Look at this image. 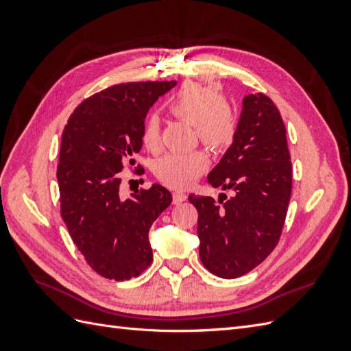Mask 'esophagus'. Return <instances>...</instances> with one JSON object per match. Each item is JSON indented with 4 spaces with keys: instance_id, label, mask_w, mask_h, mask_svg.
I'll use <instances>...</instances> for the list:
<instances>
[{
    "instance_id": "1",
    "label": "esophagus",
    "mask_w": 351,
    "mask_h": 351,
    "mask_svg": "<svg viewBox=\"0 0 351 351\" xmlns=\"http://www.w3.org/2000/svg\"><path fill=\"white\" fill-rule=\"evenodd\" d=\"M186 199H187V195L183 193V192H174V193H173V202H174V205L182 204V202H184Z\"/></svg>"
}]
</instances>
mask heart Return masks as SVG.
Wrapping results in <instances>:
<instances>
[{
  "label": "heart",
  "instance_id": "1",
  "mask_svg": "<svg viewBox=\"0 0 351 351\" xmlns=\"http://www.w3.org/2000/svg\"><path fill=\"white\" fill-rule=\"evenodd\" d=\"M177 119L192 123L202 143L219 149L227 146L236 132L234 114L227 99L212 89L197 83H187L168 104ZM142 143L149 151L161 145L159 120L146 117L142 125ZM208 168V158L202 151L186 154L168 152L155 162V174L169 187H187Z\"/></svg>",
  "mask_w": 351,
  "mask_h": 351
}]
</instances>
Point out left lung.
Here are the masks:
<instances>
[{"mask_svg": "<svg viewBox=\"0 0 351 351\" xmlns=\"http://www.w3.org/2000/svg\"><path fill=\"white\" fill-rule=\"evenodd\" d=\"M212 187L232 190L218 199L189 196L197 209L199 256L219 278H239L277 246L291 196L285 125L263 93L243 98L232 143L208 174Z\"/></svg>", "mask_w": 351, "mask_h": 351, "instance_id": "8db88e82", "label": "left lung"}]
</instances>
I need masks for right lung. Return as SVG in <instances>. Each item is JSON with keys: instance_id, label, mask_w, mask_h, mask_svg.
Listing matches in <instances>:
<instances>
[{"instance_id": "add662e5", "label": "right lung", "mask_w": 351, "mask_h": 351, "mask_svg": "<svg viewBox=\"0 0 351 351\" xmlns=\"http://www.w3.org/2000/svg\"><path fill=\"white\" fill-rule=\"evenodd\" d=\"M177 82L115 84L84 99L61 137L57 180L61 217L73 243L105 278L125 281L152 263L149 230L171 205L161 184L120 195V171L142 149L152 105Z\"/></svg>"}]
</instances>
